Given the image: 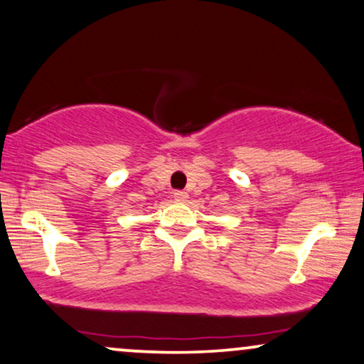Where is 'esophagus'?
<instances>
[{"label": "esophagus", "mask_w": 364, "mask_h": 364, "mask_svg": "<svg viewBox=\"0 0 364 364\" xmlns=\"http://www.w3.org/2000/svg\"><path fill=\"white\" fill-rule=\"evenodd\" d=\"M174 200L178 201V203H185L188 201V193L186 191H174Z\"/></svg>", "instance_id": "34e87169"}]
</instances>
